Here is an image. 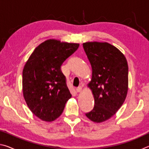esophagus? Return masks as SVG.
Instances as JSON below:
<instances>
[{
	"label": "esophagus",
	"instance_id": "1",
	"mask_svg": "<svg viewBox=\"0 0 149 149\" xmlns=\"http://www.w3.org/2000/svg\"><path fill=\"white\" fill-rule=\"evenodd\" d=\"M81 91H82V87H81V86L76 88V91L77 93H81Z\"/></svg>",
	"mask_w": 149,
	"mask_h": 149
}]
</instances>
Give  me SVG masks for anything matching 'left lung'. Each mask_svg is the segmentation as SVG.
<instances>
[{"mask_svg":"<svg viewBox=\"0 0 149 149\" xmlns=\"http://www.w3.org/2000/svg\"><path fill=\"white\" fill-rule=\"evenodd\" d=\"M92 68L88 84L95 106L85 114L90 120L100 123L110 119L122 107L128 91V65L125 57L116 47L107 42L83 43Z\"/></svg>","mask_w":149,"mask_h":149,"instance_id":"obj_1","label":"left lung"}]
</instances>
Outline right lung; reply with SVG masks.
<instances>
[{"instance_id":"add662e5","label":"right lung","mask_w":149,"mask_h":149,"mask_svg":"<svg viewBox=\"0 0 149 149\" xmlns=\"http://www.w3.org/2000/svg\"><path fill=\"white\" fill-rule=\"evenodd\" d=\"M78 43L48 39L35 48L24 65L22 90L33 114L45 122L62 114L72 97L61 65L76 51Z\"/></svg>"}]
</instances>
